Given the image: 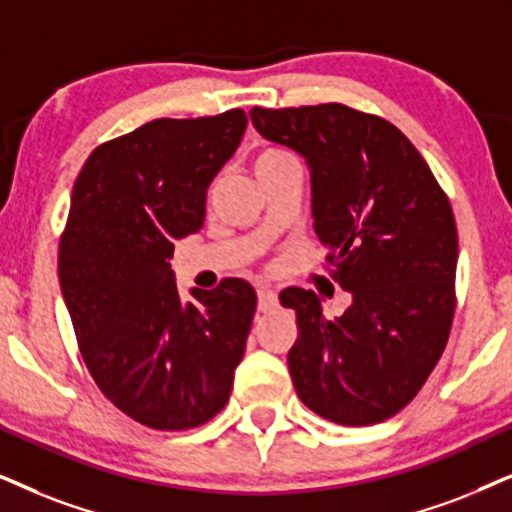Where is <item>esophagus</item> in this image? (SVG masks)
<instances>
[{"instance_id":"obj_1","label":"esophagus","mask_w":512,"mask_h":512,"mask_svg":"<svg viewBox=\"0 0 512 512\" xmlns=\"http://www.w3.org/2000/svg\"><path fill=\"white\" fill-rule=\"evenodd\" d=\"M276 302H278V297H276L274 288H269V286L257 288V309H260L262 314L271 312V309L276 307Z\"/></svg>"}]
</instances>
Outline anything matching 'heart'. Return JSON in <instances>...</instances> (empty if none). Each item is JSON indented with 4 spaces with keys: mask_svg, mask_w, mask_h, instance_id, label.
Listing matches in <instances>:
<instances>
[{
    "mask_svg": "<svg viewBox=\"0 0 512 512\" xmlns=\"http://www.w3.org/2000/svg\"><path fill=\"white\" fill-rule=\"evenodd\" d=\"M290 158H293V155H290L288 151H283V148L269 146V148H262V151L255 155V163H252V167H255V174H260L264 170H269V167L286 163V160H290Z\"/></svg>",
    "mask_w": 512,
    "mask_h": 512,
    "instance_id": "heart-1",
    "label": "heart"
}]
</instances>
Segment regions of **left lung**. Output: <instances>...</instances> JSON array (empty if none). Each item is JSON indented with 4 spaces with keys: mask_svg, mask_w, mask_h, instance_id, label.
Masks as SVG:
<instances>
[{
    "mask_svg": "<svg viewBox=\"0 0 512 512\" xmlns=\"http://www.w3.org/2000/svg\"><path fill=\"white\" fill-rule=\"evenodd\" d=\"M264 139L293 148L312 174V217L326 262L352 304L328 321L314 290L286 288L297 340V397L340 425L383 423L425 385L449 340L458 234L451 203L392 122L342 103L252 108Z\"/></svg>",
    "mask_w": 512,
    "mask_h": 512,
    "instance_id": "left-lung-1",
    "label": "left lung"
}]
</instances>
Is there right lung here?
<instances>
[{
  "label": "right lung",
  "mask_w": 512,
  "mask_h": 512,
  "mask_svg": "<svg viewBox=\"0 0 512 512\" xmlns=\"http://www.w3.org/2000/svg\"><path fill=\"white\" fill-rule=\"evenodd\" d=\"M241 108L146 122L96 146L77 174L58 281L94 383L153 430H191L224 409L255 288L224 278L179 297L174 243L205 219L208 186L241 144Z\"/></svg>",
  "instance_id": "add662e5"
}]
</instances>
